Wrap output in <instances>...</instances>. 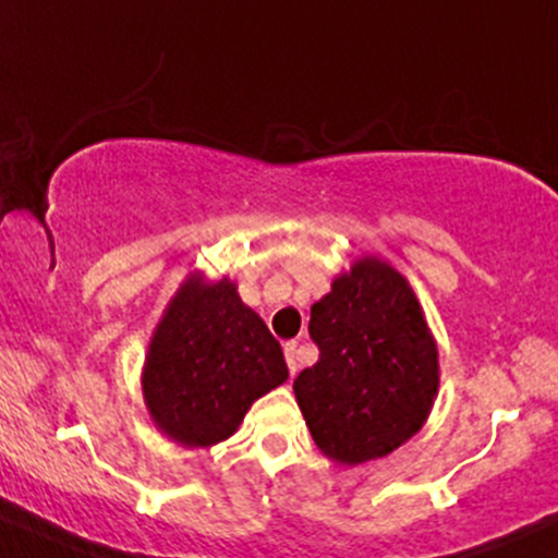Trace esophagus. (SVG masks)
Instances as JSON below:
<instances>
[{"label": "esophagus", "instance_id": "esophagus-1", "mask_svg": "<svg viewBox=\"0 0 558 558\" xmlns=\"http://www.w3.org/2000/svg\"><path fill=\"white\" fill-rule=\"evenodd\" d=\"M286 349V363H289V371H291V376H296V371H299V360H296V341H289V344L283 347Z\"/></svg>", "mask_w": 558, "mask_h": 558}]
</instances>
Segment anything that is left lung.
<instances>
[{"label":"left lung","mask_w":558,"mask_h":558,"mask_svg":"<svg viewBox=\"0 0 558 558\" xmlns=\"http://www.w3.org/2000/svg\"><path fill=\"white\" fill-rule=\"evenodd\" d=\"M320 349L293 381L315 445L344 466L389 456L428 418L439 389L437 344L413 289L378 256L341 272L312 304Z\"/></svg>","instance_id":"left-lung-1"}]
</instances>
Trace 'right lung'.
<instances>
[{
    "label": "right lung",
    "instance_id": "obj_1",
    "mask_svg": "<svg viewBox=\"0 0 558 558\" xmlns=\"http://www.w3.org/2000/svg\"><path fill=\"white\" fill-rule=\"evenodd\" d=\"M289 378L283 349L228 278L190 272L153 333L145 405L182 448H209L238 432L262 395Z\"/></svg>",
    "mask_w": 558,
    "mask_h": 558
}]
</instances>
